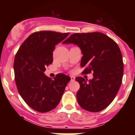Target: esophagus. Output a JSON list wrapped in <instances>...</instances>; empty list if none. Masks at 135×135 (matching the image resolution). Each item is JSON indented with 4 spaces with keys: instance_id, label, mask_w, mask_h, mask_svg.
Here are the masks:
<instances>
[{
    "instance_id": "1",
    "label": "esophagus",
    "mask_w": 135,
    "mask_h": 135,
    "mask_svg": "<svg viewBox=\"0 0 135 135\" xmlns=\"http://www.w3.org/2000/svg\"><path fill=\"white\" fill-rule=\"evenodd\" d=\"M75 80V78L74 77V76H70V81H73Z\"/></svg>"
}]
</instances>
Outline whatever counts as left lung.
Wrapping results in <instances>:
<instances>
[{"instance_id":"obj_1","label":"left lung","mask_w":135,"mask_h":135,"mask_svg":"<svg viewBox=\"0 0 135 135\" xmlns=\"http://www.w3.org/2000/svg\"><path fill=\"white\" fill-rule=\"evenodd\" d=\"M74 44L81 50L82 74L93 72L88 80L76 77L80 89L76 98L80 107L87 111L98 112L107 108L116 96L122 81L123 62L116 42L99 32L74 33L62 42Z\"/></svg>"}]
</instances>
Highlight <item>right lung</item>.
<instances>
[{"label":"right lung","instance_id":"1","mask_svg":"<svg viewBox=\"0 0 135 135\" xmlns=\"http://www.w3.org/2000/svg\"><path fill=\"white\" fill-rule=\"evenodd\" d=\"M67 33L42 31L31 34L19 48L13 62L15 81L25 102L38 112H47L59 104L70 78L57 74L54 80L44 74L53 62L55 45Z\"/></svg>","mask_w":135,"mask_h":135}]
</instances>
